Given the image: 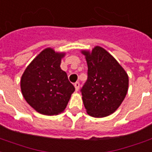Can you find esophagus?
I'll list each match as a JSON object with an SVG mask.
<instances>
[{"label": "esophagus", "instance_id": "1", "mask_svg": "<svg viewBox=\"0 0 152 152\" xmlns=\"http://www.w3.org/2000/svg\"><path fill=\"white\" fill-rule=\"evenodd\" d=\"M79 87H80V83H79L78 82H76V83H74V88H75V90H76V91H78V90H79Z\"/></svg>", "mask_w": 152, "mask_h": 152}]
</instances>
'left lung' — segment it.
<instances>
[{
  "instance_id": "8db88e82",
  "label": "left lung",
  "mask_w": 152,
  "mask_h": 152,
  "mask_svg": "<svg viewBox=\"0 0 152 152\" xmlns=\"http://www.w3.org/2000/svg\"><path fill=\"white\" fill-rule=\"evenodd\" d=\"M88 64V79L81 89L89 115L102 118L115 111L125 98L129 76L115 59L101 47L82 50Z\"/></svg>"
}]
</instances>
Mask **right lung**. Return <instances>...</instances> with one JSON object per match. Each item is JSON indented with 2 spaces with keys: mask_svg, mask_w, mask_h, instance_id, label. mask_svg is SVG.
Masks as SVG:
<instances>
[{
  "mask_svg": "<svg viewBox=\"0 0 152 152\" xmlns=\"http://www.w3.org/2000/svg\"><path fill=\"white\" fill-rule=\"evenodd\" d=\"M64 56V53L47 48L30 63L21 77L23 97L40 114L54 115L63 112L75 91L67 74L61 69Z\"/></svg>",
  "mask_w": 152,
  "mask_h": 152,
  "instance_id": "right-lung-1",
  "label": "right lung"
}]
</instances>
